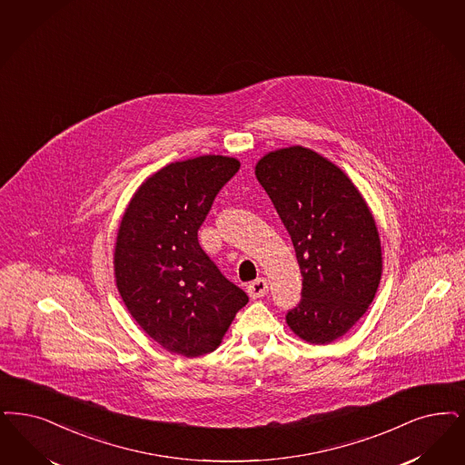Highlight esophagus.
<instances>
[{
  "mask_svg": "<svg viewBox=\"0 0 465 465\" xmlns=\"http://www.w3.org/2000/svg\"><path fill=\"white\" fill-rule=\"evenodd\" d=\"M247 292L252 299L262 298L264 294H268V282L266 279H258L249 283L247 287Z\"/></svg>",
  "mask_w": 465,
  "mask_h": 465,
  "instance_id": "obj_1",
  "label": "esophagus"
}]
</instances>
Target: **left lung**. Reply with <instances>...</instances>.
I'll return each mask as SVG.
<instances>
[{
  "label": "left lung",
  "mask_w": 465,
  "mask_h": 465,
  "mask_svg": "<svg viewBox=\"0 0 465 465\" xmlns=\"http://www.w3.org/2000/svg\"><path fill=\"white\" fill-rule=\"evenodd\" d=\"M256 178L291 235L302 275L287 325L310 344H329L369 310L381 282L371 209L339 167L299 145L261 157Z\"/></svg>",
  "instance_id": "8db88e82"
}]
</instances>
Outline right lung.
Here are the masks:
<instances>
[{
  "mask_svg": "<svg viewBox=\"0 0 465 465\" xmlns=\"http://www.w3.org/2000/svg\"><path fill=\"white\" fill-rule=\"evenodd\" d=\"M241 163L203 155L147 178L121 220L115 283L131 316L169 353L214 351L247 294L209 260L197 232Z\"/></svg>",
  "mask_w": 465,
  "mask_h": 465,
  "instance_id": "obj_1",
  "label": "right lung"
}]
</instances>
